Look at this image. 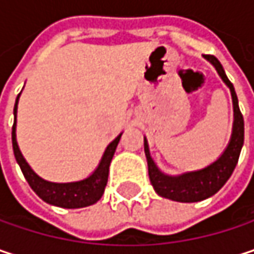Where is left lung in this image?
I'll list each match as a JSON object with an SVG mask.
<instances>
[{"instance_id":"1","label":"left lung","mask_w":254,"mask_h":254,"mask_svg":"<svg viewBox=\"0 0 254 254\" xmlns=\"http://www.w3.org/2000/svg\"><path fill=\"white\" fill-rule=\"evenodd\" d=\"M204 59L209 60L215 66L221 79L229 88L231 97H232V106H234L232 133H231L228 145L225 151L221 154V157L212 165L200 171L185 172L177 177L166 175L156 166L154 160L150 156L148 142L144 138V151H145L147 165H148V177H150V182L154 191L160 197H165L174 201H181V203H195V201L206 200L212 197L213 194H216L232 175L237 166L240 153H241V147L244 144V121L238 107V98H237L235 89L225 75V70L222 64L219 63V60L215 56H204Z\"/></svg>"}]
</instances>
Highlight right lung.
<instances>
[{"label": "right lung", "instance_id": "obj_1", "mask_svg": "<svg viewBox=\"0 0 254 254\" xmlns=\"http://www.w3.org/2000/svg\"><path fill=\"white\" fill-rule=\"evenodd\" d=\"M19 97L16 98V104H14V124H13V132H11V139H13V151H14V157L25 175L26 181L29 182L30 188L38 194L39 198H42L45 203L53 204V206H59V207H64V209H79V207H86L91 206L94 203H97L103 192L104 188L107 185V178H109V168H110V162L113 159V154L116 151V147L119 144V139L122 136V133H119L106 148L97 169L89 175L88 178L76 181V182H50L45 181L41 177H38L32 168L27 165L23 154L20 153V148L17 145V139H16V115H17V103H19Z\"/></svg>", "mask_w": 254, "mask_h": 254}]
</instances>
